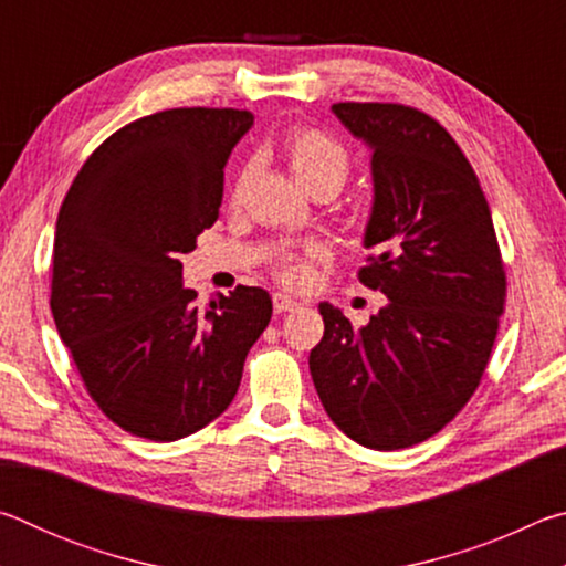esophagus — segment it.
<instances>
[{"label":"esophagus","instance_id":"1","mask_svg":"<svg viewBox=\"0 0 566 566\" xmlns=\"http://www.w3.org/2000/svg\"><path fill=\"white\" fill-rule=\"evenodd\" d=\"M272 302H274V312H276V314L292 312V310H296V306H300V302L292 300L290 294H282V292H276V294L272 296Z\"/></svg>","mask_w":566,"mask_h":566}]
</instances>
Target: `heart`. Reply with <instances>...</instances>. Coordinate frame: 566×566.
Listing matches in <instances>:
<instances>
[{"mask_svg":"<svg viewBox=\"0 0 566 566\" xmlns=\"http://www.w3.org/2000/svg\"><path fill=\"white\" fill-rule=\"evenodd\" d=\"M284 159L292 177L310 191L322 185L342 187L349 177V155L337 139L319 129H294L284 142ZM252 179V169L244 167L232 187V202L242 199L244 189ZM329 256L322 244L304 247L302 254H282L274 262V274L284 286H306L312 282L314 264Z\"/></svg>","mask_w":566,"mask_h":566,"instance_id":"1","label":"heart"}]
</instances>
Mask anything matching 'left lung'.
<instances>
[{
    "instance_id": "8db88e82",
    "label": "left lung",
    "mask_w": 566,
    "mask_h": 566,
    "mask_svg": "<svg viewBox=\"0 0 566 566\" xmlns=\"http://www.w3.org/2000/svg\"><path fill=\"white\" fill-rule=\"evenodd\" d=\"M332 112L371 149L375 202L359 282L387 296L364 327L319 304L310 371L329 419L391 452L449 424L474 395L500 329L506 276L472 165L442 124L405 104Z\"/></svg>"
}]
</instances>
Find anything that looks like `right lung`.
<instances>
[{
    "instance_id": "obj_1",
    "label": "right lung",
    "mask_w": 566,
    "mask_h": 566,
    "mask_svg": "<svg viewBox=\"0 0 566 566\" xmlns=\"http://www.w3.org/2000/svg\"><path fill=\"white\" fill-rule=\"evenodd\" d=\"M247 109H167L114 132L66 191L52 314L84 387L124 432L177 442L232 405L272 296L239 284L207 310L179 256L219 217Z\"/></svg>"
}]
</instances>
